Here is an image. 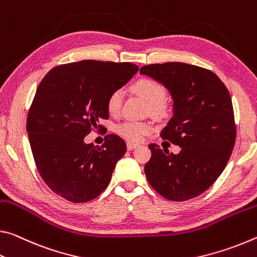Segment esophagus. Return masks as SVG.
I'll use <instances>...</instances> for the list:
<instances>
[{"instance_id":"esophagus-1","label":"esophagus","mask_w":257,"mask_h":257,"mask_svg":"<svg viewBox=\"0 0 257 257\" xmlns=\"http://www.w3.org/2000/svg\"><path fill=\"white\" fill-rule=\"evenodd\" d=\"M126 147H127V150H133V149L138 148L139 145L133 144V142H127V144H126Z\"/></svg>"}]
</instances>
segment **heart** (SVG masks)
<instances>
[{
    "label": "heart",
    "mask_w": 257,
    "mask_h": 257,
    "mask_svg": "<svg viewBox=\"0 0 257 257\" xmlns=\"http://www.w3.org/2000/svg\"><path fill=\"white\" fill-rule=\"evenodd\" d=\"M134 93L144 98L149 103L153 115L162 117L167 112V103L165 101L166 90L162 83L154 78L142 77L137 79L131 86ZM123 93L120 90L112 91L108 96L107 109L110 115H117L121 107ZM153 131V125L147 121H125L117 127L119 136L130 141H141L145 136Z\"/></svg>",
    "instance_id": "1"
}]
</instances>
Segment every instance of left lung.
I'll return each mask as SVG.
<instances>
[{
    "label": "left lung",
    "mask_w": 257,
    "mask_h": 257,
    "mask_svg": "<svg viewBox=\"0 0 257 257\" xmlns=\"http://www.w3.org/2000/svg\"><path fill=\"white\" fill-rule=\"evenodd\" d=\"M140 73L170 91L174 113L161 137L181 148L174 155L149 145L147 180L168 200L195 198L215 182L232 154L237 130L229 91L213 71L183 62L147 65Z\"/></svg>",
    "instance_id": "obj_1"
}]
</instances>
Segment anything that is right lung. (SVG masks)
<instances>
[{"instance_id": "right-lung-1", "label": "right lung", "mask_w": 257, "mask_h": 257, "mask_svg": "<svg viewBox=\"0 0 257 257\" xmlns=\"http://www.w3.org/2000/svg\"><path fill=\"white\" fill-rule=\"evenodd\" d=\"M132 62L83 60L52 68L42 79L27 116L35 165L51 190L71 203H86L110 182L126 144L106 136L100 148L84 138L109 118L107 100L133 77Z\"/></svg>"}]
</instances>
